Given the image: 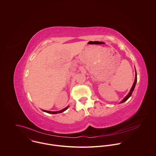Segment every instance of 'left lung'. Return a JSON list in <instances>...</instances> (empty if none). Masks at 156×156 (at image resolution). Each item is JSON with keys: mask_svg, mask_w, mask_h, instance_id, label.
Instances as JSON below:
<instances>
[{"mask_svg": "<svg viewBox=\"0 0 156 156\" xmlns=\"http://www.w3.org/2000/svg\"><path fill=\"white\" fill-rule=\"evenodd\" d=\"M136 82H137V74H136V76H135V79H134V81L133 85V86H132V88L130 89V92H129V93L126 96V97L120 102V103H124V102H125L126 101H127L130 97V96L132 95V93H133V92L134 89V88H135V86H136Z\"/></svg>", "mask_w": 156, "mask_h": 156, "instance_id": "8db88e82", "label": "left lung"}]
</instances>
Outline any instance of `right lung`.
Here are the masks:
<instances>
[{"mask_svg": "<svg viewBox=\"0 0 156 156\" xmlns=\"http://www.w3.org/2000/svg\"><path fill=\"white\" fill-rule=\"evenodd\" d=\"M68 108V106L66 107V108L63 109L61 111H56V112H51V111H45V110H43V111L45 112H47V113H51V114H57V113H62L63 112L66 111L67 109Z\"/></svg>", "mask_w": 156, "mask_h": 156, "instance_id": "obj_1", "label": "right lung"}]
</instances>
